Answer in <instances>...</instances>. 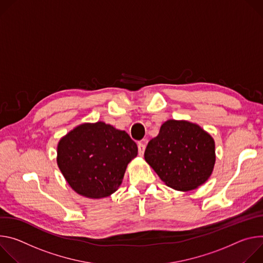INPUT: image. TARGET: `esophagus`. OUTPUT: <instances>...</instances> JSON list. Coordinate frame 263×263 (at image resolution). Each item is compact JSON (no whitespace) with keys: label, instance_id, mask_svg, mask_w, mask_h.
<instances>
[{"label":"esophagus","instance_id":"esophagus-1","mask_svg":"<svg viewBox=\"0 0 263 263\" xmlns=\"http://www.w3.org/2000/svg\"><path fill=\"white\" fill-rule=\"evenodd\" d=\"M138 152H139V156L143 157L144 152H145V145L143 143H138Z\"/></svg>","mask_w":263,"mask_h":263}]
</instances>
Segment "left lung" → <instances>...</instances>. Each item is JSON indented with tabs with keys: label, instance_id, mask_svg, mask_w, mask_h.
<instances>
[{
	"label": "left lung",
	"instance_id": "left-lung-1",
	"mask_svg": "<svg viewBox=\"0 0 263 263\" xmlns=\"http://www.w3.org/2000/svg\"><path fill=\"white\" fill-rule=\"evenodd\" d=\"M144 158L170 188L190 191L205 183L215 164L213 138L197 124L167 120L152 139Z\"/></svg>",
	"mask_w": 263,
	"mask_h": 263
}]
</instances>
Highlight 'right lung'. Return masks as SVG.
<instances>
[{"label":"right lung","mask_w":263,"mask_h":263,"mask_svg":"<svg viewBox=\"0 0 263 263\" xmlns=\"http://www.w3.org/2000/svg\"><path fill=\"white\" fill-rule=\"evenodd\" d=\"M137 155V144L127 133L99 121L80 124L61 139L57 165L78 194L102 198L119 188Z\"/></svg>","instance_id":"obj_1"}]
</instances>
